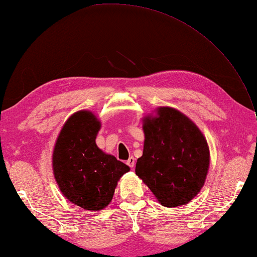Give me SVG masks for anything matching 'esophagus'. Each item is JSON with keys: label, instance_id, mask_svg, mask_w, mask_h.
I'll use <instances>...</instances> for the list:
<instances>
[{"label": "esophagus", "instance_id": "34e87169", "mask_svg": "<svg viewBox=\"0 0 257 257\" xmlns=\"http://www.w3.org/2000/svg\"><path fill=\"white\" fill-rule=\"evenodd\" d=\"M126 165L128 166V167H131V168H133L134 166H136V159L133 158V157H130L128 158V160L126 161Z\"/></svg>", "mask_w": 257, "mask_h": 257}]
</instances>
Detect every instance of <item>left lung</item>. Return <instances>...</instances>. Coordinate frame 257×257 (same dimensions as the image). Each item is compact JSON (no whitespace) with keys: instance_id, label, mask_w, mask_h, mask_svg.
Segmentation results:
<instances>
[{"instance_id":"obj_1","label":"left lung","mask_w":257,"mask_h":257,"mask_svg":"<svg viewBox=\"0 0 257 257\" xmlns=\"http://www.w3.org/2000/svg\"><path fill=\"white\" fill-rule=\"evenodd\" d=\"M159 117L146 118L145 148L136 173L165 206L186 204L203 186L210 154L203 134L174 108L161 107Z\"/></svg>"}]
</instances>
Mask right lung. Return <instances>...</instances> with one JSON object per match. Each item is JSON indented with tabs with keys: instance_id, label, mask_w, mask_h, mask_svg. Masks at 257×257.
<instances>
[{
	"instance_id": "obj_1",
	"label": "right lung",
	"mask_w": 257,
	"mask_h": 257,
	"mask_svg": "<svg viewBox=\"0 0 257 257\" xmlns=\"http://www.w3.org/2000/svg\"><path fill=\"white\" fill-rule=\"evenodd\" d=\"M100 123L90 111L72 115L63 126L53 154L54 176L63 194L84 210L109 204L118 179L128 166L96 145Z\"/></svg>"
}]
</instances>
